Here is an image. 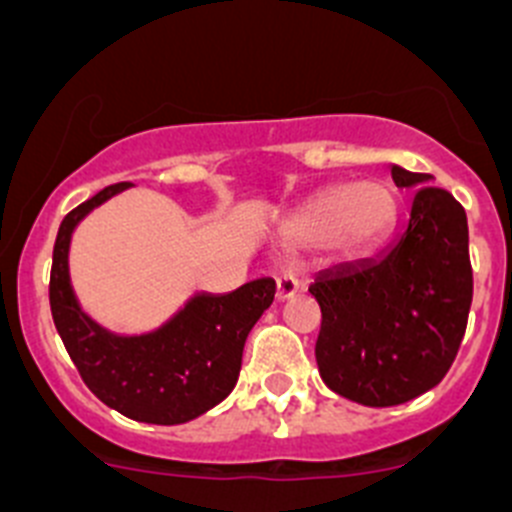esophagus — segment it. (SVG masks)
<instances>
[{
  "label": "esophagus",
  "mask_w": 512,
  "mask_h": 512,
  "mask_svg": "<svg viewBox=\"0 0 512 512\" xmlns=\"http://www.w3.org/2000/svg\"><path fill=\"white\" fill-rule=\"evenodd\" d=\"M298 290H300V283L293 272H283V275H278V280H275V295H278V300L293 298Z\"/></svg>",
  "instance_id": "esophagus-1"
}]
</instances>
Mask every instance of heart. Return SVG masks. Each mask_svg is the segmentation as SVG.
Here are the masks:
<instances>
[{
  "mask_svg": "<svg viewBox=\"0 0 512 512\" xmlns=\"http://www.w3.org/2000/svg\"><path fill=\"white\" fill-rule=\"evenodd\" d=\"M399 202L389 184L376 179L336 184L321 191L295 222V237L303 245H331L364 250L394 227Z\"/></svg>",
  "mask_w": 512,
  "mask_h": 512,
  "instance_id": "heart-1",
  "label": "heart"
}]
</instances>
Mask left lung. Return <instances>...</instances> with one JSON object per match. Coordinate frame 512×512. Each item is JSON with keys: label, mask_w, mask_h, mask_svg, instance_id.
Instances as JSON below:
<instances>
[{"label": "left lung", "mask_w": 512, "mask_h": 512, "mask_svg": "<svg viewBox=\"0 0 512 512\" xmlns=\"http://www.w3.org/2000/svg\"><path fill=\"white\" fill-rule=\"evenodd\" d=\"M414 191L407 227L376 260L315 278V361L326 386L364 407H396L444 379L472 303L467 214L429 174L391 166Z\"/></svg>", "instance_id": "obj_1"}]
</instances>
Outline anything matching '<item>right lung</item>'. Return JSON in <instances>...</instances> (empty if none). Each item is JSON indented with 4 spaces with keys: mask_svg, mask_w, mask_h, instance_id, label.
Returning <instances> with one entry per match:
<instances>
[{
    "mask_svg": "<svg viewBox=\"0 0 512 512\" xmlns=\"http://www.w3.org/2000/svg\"><path fill=\"white\" fill-rule=\"evenodd\" d=\"M128 186H105L62 219L50 270L52 321L80 379L105 407L136 422L184 424L234 389L247 333L270 308L275 280H252L229 295H197L146 336H116L100 328L80 310L70 288V234L90 209Z\"/></svg>",
    "mask_w": 512,
    "mask_h": 512,
    "instance_id": "1",
    "label": "right lung"
}]
</instances>
